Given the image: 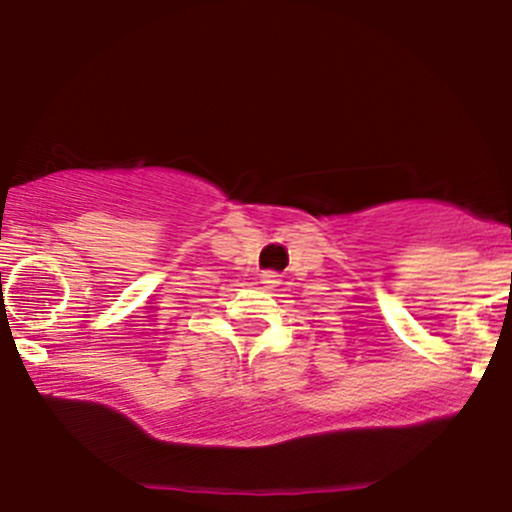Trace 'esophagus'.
I'll return each instance as SVG.
<instances>
[{
  "label": "esophagus",
  "instance_id": "esophagus-1",
  "mask_svg": "<svg viewBox=\"0 0 512 512\" xmlns=\"http://www.w3.org/2000/svg\"><path fill=\"white\" fill-rule=\"evenodd\" d=\"M260 284L264 286V289H274V286H279V274L276 272H262L260 274Z\"/></svg>",
  "mask_w": 512,
  "mask_h": 512
}]
</instances>
